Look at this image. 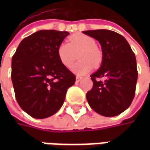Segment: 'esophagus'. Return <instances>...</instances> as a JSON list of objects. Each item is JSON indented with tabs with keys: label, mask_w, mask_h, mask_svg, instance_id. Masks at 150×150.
Here are the masks:
<instances>
[{
	"label": "esophagus",
	"mask_w": 150,
	"mask_h": 150,
	"mask_svg": "<svg viewBox=\"0 0 150 150\" xmlns=\"http://www.w3.org/2000/svg\"><path fill=\"white\" fill-rule=\"evenodd\" d=\"M81 79H82L81 76H79V75H77V76H76V82H79L80 80H81Z\"/></svg>",
	"instance_id": "1"
}]
</instances>
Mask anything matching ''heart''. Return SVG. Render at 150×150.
Here are the masks:
<instances>
[{
  "label": "heart",
  "instance_id": "b5f03b06",
  "mask_svg": "<svg viewBox=\"0 0 150 150\" xmlns=\"http://www.w3.org/2000/svg\"><path fill=\"white\" fill-rule=\"evenodd\" d=\"M94 38L83 34H75L69 38V42L60 43L57 49L59 61L66 67H71L76 59L78 62L72 67L71 70L78 75H84L91 71L93 65L98 67L102 62L103 55L96 47Z\"/></svg>",
  "mask_w": 150,
  "mask_h": 150
}]
</instances>
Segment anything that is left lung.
<instances>
[{
	"label": "left lung",
	"instance_id": "1",
	"mask_svg": "<svg viewBox=\"0 0 150 150\" xmlns=\"http://www.w3.org/2000/svg\"><path fill=\"white\" fill-rule=\"evenodd\" d=\"M96 39L102 47L103 61L91 75L93 87L86 97L90 107L104 116L126 110L135 96L137 68L134 53L127 40L116 32L95 30L83 32ZM105 77L102 81L100 78Z\"/></svg>",
	"mask_w": 150,
	"mask_h": 150
}]
</instances>
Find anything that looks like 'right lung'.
Returning a JSON list of instances; mask_svg holds the SVG:
<instances>
[{"label":"right lung","mask_w":150,"mask_h":150,"mask_svg":"<svg viewBox=\"0 0 150 150\" xmlns=\"http://www.w3.org/2000/svg\"><path fill=\"white\" fill-rule=\"evenodd\" d=\"M69 34L43 30L21 41L12 58L11 79L22 110L43 119L61 108L75 75L59 61L57 49Z\"/></svg>","instance_id":"1"}]
</instances>
